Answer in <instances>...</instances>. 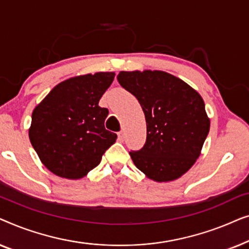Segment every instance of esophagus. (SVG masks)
Wrapping results in <instances>:
<instances>
[{
	"label": "esophagus",
	"instance_id": "obj_1",
	"mask_svg": "<svg viewBox=\"0 0 249 249\" xmlns=\"http://www.w3.org/2000/svg\"><path fill=\"white\" fill-rule=\"evenodd\" d=\"M118 138H119V141H120V142L124 141V131L118 132Z\"/></svg>",
	"mask_w": 249,
	"mask_h": 249
}]
</instances>
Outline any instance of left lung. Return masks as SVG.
<instances>
[{"label":"left lung","mask_w":249,"mask_h":249,"mask_svg":"<svg viewBox=\"0 0 249 249\" xmlns=\"http://www.w3.org/2000/svg\"><path fill=\"white\" fill-rule=\"evenodd\" d=\"M117 78L137 98L146 119V142L129 152L132 162L154 181L180 178L198 159L210 131L202 96L164 71H121Z\"/></svg>","instance_id":"8db88e82"}]
</instances>
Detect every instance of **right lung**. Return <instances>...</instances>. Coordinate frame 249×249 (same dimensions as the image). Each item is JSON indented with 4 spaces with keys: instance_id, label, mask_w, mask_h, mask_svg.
Returning <instances> with one entry per match:
<instances>
[{
    "instance_id": "add662e5",
    "label": "right lung",
    "mask_w": 249,
    "mask_h": 249,
    "mask_svg": "<svg viewBox=\"0 0 249 249\" xmlns=\"http://www.w3.org/2000/svg\"><path fill=\"white\" fill-rule=\"evenodd\" d=\"M114 76V72H96L69 78L34 108L30 142L54 175L83 178L115 142L117 134L104 127L108 110L98 105Z\"/></svg>"
}]
</instances>
